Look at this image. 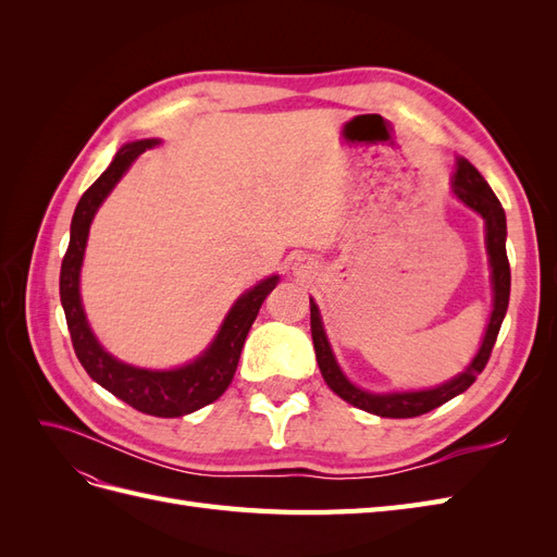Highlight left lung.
Returning <instances> with one entry per match:
<instances>
[{"label": "left lung", "instance_id": "1", "mask_svg": "<svg viewBox=\"0 0 557 557\" xmlns=\"http://www.w3.org/2000/svg\"><path fill=\"white\" fill-rule=\"evenodd\" d=\"M453 193L458 195L469 209H474L476 213L483 215L487 256H491L493 288H495V309L491 315V323H487L485 339L481 344V350L474 358V362H471L460 376H455L453 381L434 387V391H420V393L372 395V393L360 391V387L352 385L342 374L339 364H336V360L332 356V348L327 344L323 323H320L318 307L311 301V336H313V348H315V360L320 367V374H323L325 383L336 395L362 411L376 413L383 418L423 416L436 407H442V404H446L455 395L465 393L467 387L479 379L487 360H491V352L497 342L502 320H504V315H507L509 293H511V267H509V258H507V215H504V209H502L499 199L493 193L491 185H487L485 178L476 172V166L469 164L467 160H458V172H455Z\"/></svg>", "mask_w": 557, "mask_h": 557}]
</instances>
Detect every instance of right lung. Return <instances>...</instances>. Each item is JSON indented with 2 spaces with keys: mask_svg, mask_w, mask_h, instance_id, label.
Instances as JSON below:
<instances>
[{
  "mask_svg": "<svg viewBox=\"0 0 557 557\" xmlns=\"http://www.w3.org/2000/svg\"><path fill=\"white\" fill-rule=\"evenodd\" d=\"M156 144V139H146L123 146L109 164V170L78 199L72 218L70 246H66L60 269V299L76 358L90 374V379L107 387L117 399L129 404L132 409L158 418H178L207 407V404L215 401L227 391L234 372H237L248 330L256 323L262 301L274 290L278 276H269L258 283L256 288L242 295L237 305L227 313L221 332H218L215 342L205 356L190 364L172 369V372H150V369L117 362L97 344L88 327L86 313H83L78 295V274L83 250H86L88 242V230L95 211L113 190V185L127 172V166L141 153H146V148Z\"/></svg>",
  "mask_w": 557,
  "mask_h": 557,
  "instance_id": "1",
  "label": "right lung"
}]
</instances>
